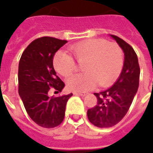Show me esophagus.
Instances as JSON below:
<instances>
[{
	"mask_svg": "<svg viewBox=\"0 0 153 153\" xmlns=\"http://www.w3.org/2000/svg\"><path fill=\"white\" fill-rule=\"evenodd\" d=\"M73 94H74V95L86 96L88 94V93H87V92H76V91H74V92H73Z\"/></svg>",
	"mask_w": 153,
	"mask_h": 153,
	"instance_id": "1",
	"label": "esophagus"
}]
</instances>
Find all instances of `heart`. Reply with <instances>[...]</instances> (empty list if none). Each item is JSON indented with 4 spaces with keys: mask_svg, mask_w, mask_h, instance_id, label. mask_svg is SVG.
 Wrapping results in <instances>:
<instances>
[{
    "mask_svg": "<svg viewBox=\"0 0 153 153\" xmlns=\"http://www.w3.org/2000/svg\"><path fill=\"white\" fill-rule=\"evenodd\" d=\"M70 51L79 64H82L85 73L74 74L67 79V86L76 92L91 91L97 85L110 86L121 74L124 65L122 49L115 43L105 39H92L71 47ZM53 65L55 71L63 77H68L76 70L74 59L64 51L55 54Z\"/></svg>",
    "mask_w": 153,
    "mask_h": 153,
    "instance_id": "obj_1",
    "label": "heart"
}]
</instances>
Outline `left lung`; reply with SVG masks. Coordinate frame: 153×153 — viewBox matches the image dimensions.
<instances>
[{
    "label": "left lung",
    "instance_id": "left-lung-1",
    "mask_svg": "<svg viewBox=\"0 0 153 153\" xmlns=\"http://www.w3.org/2000/svg\"><path fill=\"white\" fill-rule=\"evenodd\" d=\"M124 52V65L118 79L114 85L100 93L94 94L98 98L95 106L89 109V121L98 128L115 126L126 116L137 92L140 67L137 55L132 47L121 38L109 35Z\"/></svg>",
    "mask_w": 153,
    "mask_h": 153
}]
</instances>
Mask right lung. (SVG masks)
I'll use <instances>...</instances> for the list:
<instances>
[{"mask_svg":"<svg viewBox=\"0 0 153 153\" xmlns=\"http://www.w3.org/2000/svg\"><path fill=\"white\" fill-rule=\"evenodd\" d=\"M67 43L53 37L35 39L23 52L19 62V94L31 119L44 128H55L62 123L67 102L73 95H48L51 87L57 93L64 88L53 67V57Z\"/></svg>","mask_w":153,"mask_h":153,"instance_id":"right-lung-1","label":"right lung"}]
</instances>
